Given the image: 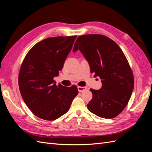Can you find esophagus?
Masks as SVG:
<instances>
[{
  "instance_id": "esophagus-1",
  "label": "esophagus",
  "mask_w": 152,
  "mask_h": 152,
  "mask_svg": "<svg viewBox=\"0 0 152 152\" xmlns=\"http://www.w3.org/2000/svg\"><path fill=\"white\" fill-rule=\"evenodd\" d=\"M77 89H78V91H79V92H80V93H81V92H83V91H86V90H87V87H86L78 86V87H77Z\"/></svg>"
}]
</instances>
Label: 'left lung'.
<instances>
[{
	"label": "left lung",
	"mask_w": 152,
	"mask_h": 152,
	"mask_svg": "<svg viewBox=\"0 0 152 152\" xmlns=\"http://www.w3.org/2000/svg\"><path fill=\"white\" fill-rule=\"evenodd\" d=\"M78 50L102 83L100 89H90L93 98L87 108L99 117H115L126 107L134 88V77L125 55L113 40L98 34L79 36L73 52Z\"/></svg>",
	"instance_id": "left-lung-1"
}]
</instances>
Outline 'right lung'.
Returning <instances> with one entry per match:
<instances>
[{
	"label": "right lung",
	"instance_id": "1",
	"mask_svg": "<svg viewBox=\"0 0 152 152\" xmlns=\"http://www.w3.org/2000/svg\"><path fill=\"white\" fill-rule=\"evenodd\" d=\"M77 36L55 37L36 44L20 68L18 84L27 107L35 115L54 121L66 113L79 93L75 86H56L58 76Z\"/></svg>",
	"mask_w": 152,
	"mask_h": 152
}]
</instances>
